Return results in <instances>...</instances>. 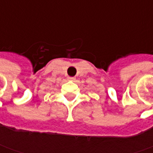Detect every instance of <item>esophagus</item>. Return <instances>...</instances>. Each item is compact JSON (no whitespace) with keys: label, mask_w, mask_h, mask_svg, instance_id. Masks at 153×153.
I'll return each mask as SVG.
<instances>
[{"label":"esophagus","mask_w":153,"mask_h":153,"mask_svg":"<svg viewBox=\"0 0 153 153\" xmlns=\"http://www.w3.org/2000/svg\"><path fill=\"white\" fill-rule=\"evenodd\" d=\"M75 79H76V78H75L74 76H68V80H69V81H74Z\"/></svg>","instance_id":"34e87169"}]
</instances>
